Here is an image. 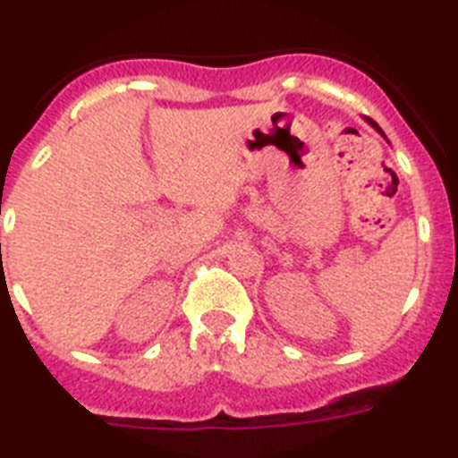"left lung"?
<instances>
[{
    "instance_id": "left-lung-1",
    "label": "left lung",
    "mask_w": 458,
    "mask_h": 458,
    "mask_svg": "<svg viewBox=\"0 0 458 458\" xmlns=\"http://www.w3.org/2000/svg\"><path fill=\"white\" fill-rule=\"evenodd\" d=\"M371 123H374V121H371ZM374 128H378V125H376V123H374Z\"/></svg>"
}]
</instances>
